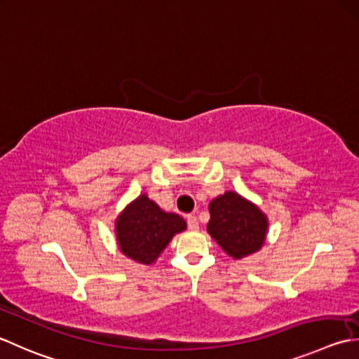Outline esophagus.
I'll return each mask as SVG.
<instances>
[{
	"instance_id": "34e87169",
	"label": "esophagus",
	"mask_w": 359,
	"mask_h": 359,
	"mask_svg": "<svg viewBox=\"0 0 359 359\" xmlns=\"http://www.w3.org/2000/svg\"><path fill=\"white\" fill-rule=\"evenodd\" d=\"M187 222H188L189 230H198L199 229V221H198V217H196V216H193V215L187 216Z\"/></svg>"
}]
</instances>
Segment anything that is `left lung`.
Instances as JSON below:
<instances>
[{
    "instance_id": "left-lung-1",
    "label": "left lung",
    "mask_w": 359,
    "mask_h": 359,
    "mask_svg": "<svg viewBox=\"0 0 359 359\" xmlns=\"http://www.w3.org/2000/svg\"><path fill=\"white\" fill-rule=\"evenodd\" d=\"M208 210L207 231L227 255L240 259L262 249L269 222L255 203L226 191L210 202Z\"/></svg>"
}]
</instances>
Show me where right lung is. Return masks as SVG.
<instances>
[{"label":"right lung","mask_w":359,"mask_h":359,"mask_svg":"<svg viewBox=\"0 0 359 359\" xmlns=\"http://www.w3.org/2000/svg\"><path fill=\"white\" fill-rule=\"evenodd\" d=\"M187 229L182 216L163 212L146 194L130 202L115 222L116 241L123 254L140 264H152L172 236Z\"/></svg>","instance_id":"right-lung-1"}]
</instances>
